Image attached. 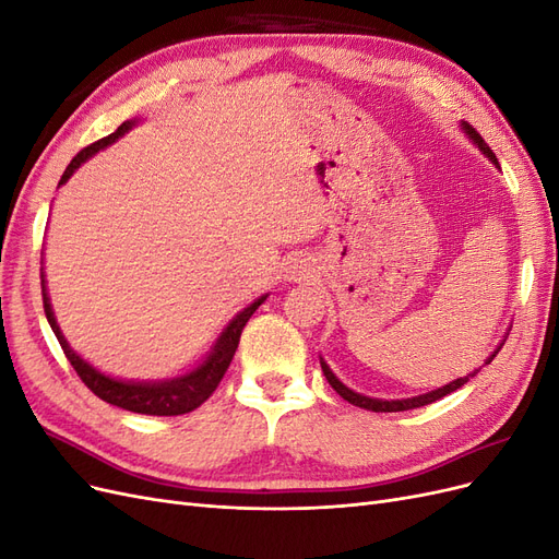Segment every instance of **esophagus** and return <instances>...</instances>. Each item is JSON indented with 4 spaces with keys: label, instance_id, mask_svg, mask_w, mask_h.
I'll return each instance as SVG.
<instances>
[{
    "label": "esophagus",
    "instance_id": "obj_1",
    "mask_svg": "<svg viewBox=\"0 0 559 559\" xmlns=\"http://www.w3.org/2000/svg\"><path fill=\"white\" fill-rule=\"evenodd\" d=\"M310 275V267L302 263V261H294L292 265H289V280H294V282H300V280H306Z\"/></svg>",
    "mask_w": 559,
    "mask_h": 559
}]
</instances>
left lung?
Listing matches in <instances>:
<instances>
[{"label":"left lung","mask_w":559,"mask_h":559,"mask_svg":"<svg viewBox=\"0 0 559 559\" xmlns=\"http://www.w3.org/2000/svg\"><path fill=\"white\" fill-rule=\"evenodd\" d=\"M462 128H464V132L468 134V138L478 144V148L483 151V154L492 160L497 167H499V160H497V156L492 154V148H489L487 144H485V140L480 138V132L473 128V126H468L466 121L462 123ZM499 349H501V345L497 347V352L492 354V357H489L485 364H489L492 361L497 354H499ZM321 370H324V376H326V380H329V384L335 389L337 394H341L345 401H349L352 405H359V408H366V411H373V413H401V411H413V408H421V405H429V403H433V401H438V399H443V396H448L450 392H454V389H460L462 384H466L468 382V376L466 378H456L454 382H450V384H445V386H438V389H433V392H429V394H421V396H413V399H401V401H382V399H370V396H364V394H357V392H352L349 386H345L341 380H337L333 373H331V368L321 361Z\"/></svg>","instance_id":"8db88e82"}]
</instances>
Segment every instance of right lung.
I'll list each match as a JSON object with an SVG mask.
<instances>
[{"mask_svg": "<svg viewBox=\"0 0 559 559\" xmlns=\"http://www.w3.org/2000/svg\"><path fill=\"white\" fill-rule=\"evenodd\" d=\"M132 126H134V121H126V123L118 126V130L111 132L109 138H103V140H97L95 144L81 148L79 154L72 158V163L67 165V170L60 179V186L74 175V170L81 163H86L91 156L97 154L99 148H105L111 142H116ZM41 296H44L46 319H48L50 329H53V333L58 337V343L64 352L67 361L72 364V368L76 370V376L81 378V382L86 384L95 396H99L111 405H118V408L130 411V413L165 415V417L191 413V411L198 408V405H202L214 394V389L226 376L235 349H238L245 324L249 321V317L259 310L261 302L265 300V296H261L259 300H253L249 308H245L240 314H235V319L226 326L222 337L216 341L214 349L210 352V357L202 361L195 370H191V373H186V376L175 378V380H160V382H123V380H114L105 373H99V370H95L88 361H83L79 354L70 345H67L64 335H62L58 321L53 317V310H50V300H48V294H46L44 275H41Z\"/></svg>", "mask_w": 559, "mask_h": 559, "instance_id": "right-lung-1", "label": "right lung"}]
</instances>
